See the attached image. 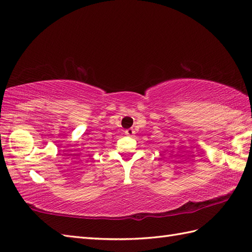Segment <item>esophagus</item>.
<instances>
[{
  "mask_svg": "<svg viewBox=\"0 0 252 252\" xmlns=\"http://www.w3.org/2000/svg\"><path fill=\"white\" fill-rule=\"evenodd\" d=\"M126 134L127 136H133V135L135 134V131L133 130V129H127V130H126Z\"/></svg>",
  "mask_w": 252,
  "mask_h": 252,
  "instance_id": "esophagus-1",
  "label": "esophagus"
}]
</instances>
